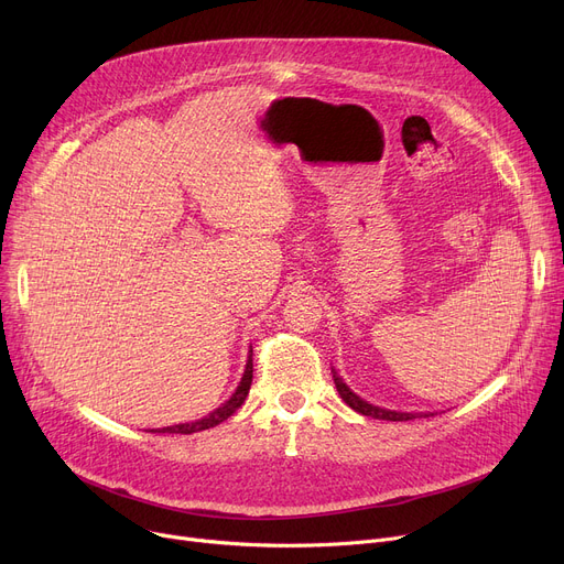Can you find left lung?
<instances>
[{
	"mask_svg": "<svg viewBox=\"0 0 564 564\" xmlns=\"http://www.w3.org/2000/svg\"><path fill=\"white\" fill-rule=\"evenodd\" d=\"M334 372V370H332ZM334 383H336V389H338V393H340V398L345 400V404L347 406H351L354 411H359V413H364V416H370V419H379V421H413V419H419L416 413H402V411H391V409H381V406H372V404H368L366 400H361L357 393H351L349 389H347V383L334 372Z\"/></svg>",
	"mask_w": 564,
	"mask_h": 564,
	"instance_id": "obj_1",
	"label": "left lung"
}]
</instances>
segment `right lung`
<instances>
[{
	"label": "right lung",
	"instance_id": "right-lung-1",
	"mask_svg": "<svg viewBox=\"0 0 564 564\" xmlns=\"http://www.w3.org/2000/svg\"><path fill=\"white\" fill-rule=\"evenodd\" d=\"M253 351V349H251ZM249 351V361H247V370H245V377L240 381V387H237V391L230 395L228 402H224L217 411H213L210 416H205L196 423H183V425H171V427H162V430H153V432H166V434H194V432H203V430H210L219 423H224L226 419H230L232 413L240 409L249 395V389H251V379H253V354Z\"/></svg>",
	"mask_w": 564,
	"mask_h": 564
}]
</instances>
